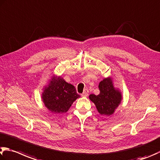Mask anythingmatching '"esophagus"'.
Segmentation results:
<instances>
[{
  "label": "esophagus",
  "instance_id": "obj_1",
  "mask_svg": "<svg viewBox=\"0 0 160 160\" xmlns=\"http://www.w3.org/2000/svg\"><path fill=\"white\" fill-rule=\"evenodd\" d=\"M88 93H89L88 89H84L83 93H82V94H81V96H82V97H88Z\"/></svg>",
  "mask_w": 160,
  "mask_h": 160
}]
</instances>
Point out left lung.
<instances>
[{
  "label": "left lung",
  "instance_id": "obj_1",
  "mask_svg": "<svg viewBox=\"0 0 160 160\" xmlns=\"http://www.w3.org/2000/svg\"><path fill=\"white\" fill-rule=\"evenodd\" d=\"M100 93L98 95L90 94L89 99L95 104L97 110L101 115H110L120 103L121 93L113 86L110 78H105L98 85Z\"/></svg>",
  "mask_w": 160,
  "mask_h": 160
}]
</instances>
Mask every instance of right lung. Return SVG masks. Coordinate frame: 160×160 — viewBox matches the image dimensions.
I'll return each mask as SVG.
<instances>
[{"instance_id": "add662e5", "label": "right lung", "mask_w": 160, "mask_h": 160, "mask_svg": "<svg viewBox=\"0 0 160 160\" xmlns=\"http://www.w3.org/2000/svg\"><path fill=\"white\" fill-rule=\"evenodd\" d=\"M42 96L45 106L54 113L67 112L72 103L80 97L75 87L61 77H53Z\"/></svg>"}]
</instances>
